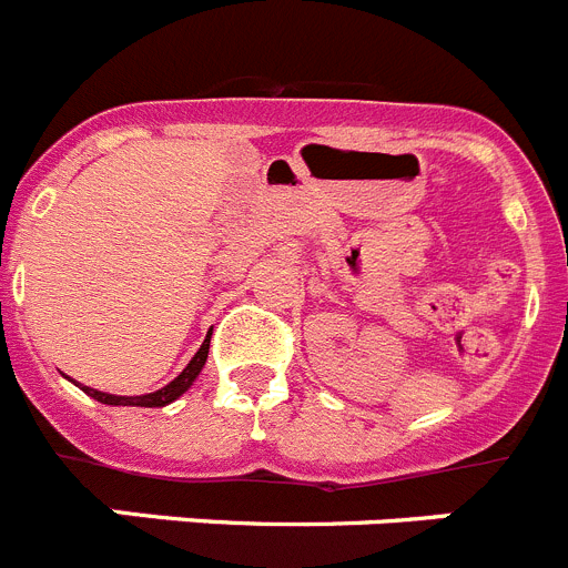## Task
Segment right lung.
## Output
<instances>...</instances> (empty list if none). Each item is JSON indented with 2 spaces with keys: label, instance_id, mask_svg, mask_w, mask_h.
Returning <instances> with one entry per match:
<instances>
[{
  "label": "right lung",
  "instance_id": "add662e5",
  "mask_svg": "<svg viewBox=\"0 0 568 568\" xmlns=\"http://www.w3.org/2000/svg\"><path fill=\"white\" fill-rule=\"evenodd\" d=\"M207 353H210V335L204 338V344L199 346V353L193 355V361L184 366V373L179 375V378L170 381L168 386H162V389H155V393H150V395H135V398H124V395L99 393V389H90V386H82V389L90 395V398H97V400H102V404H110V406H164V404H170V400L179 398L182 393H187L190 384L195 381V375L202 373L204 361H207Z\"/></svg>",
  "mask_w": 568,
  "mask_h": 568
}]
</instances>
